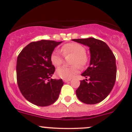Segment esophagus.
<instances>
[{
  "label": "esophagus",
  "mask_w": 132,
  "mask_h": 132,
  "mask_svg": "<svg viewBox=\"0 0 132 132\" xmlns=\"http://www.w3.org/2000/svg\"><path fill=\"white\" fill-rule=\"evenodd\" d=\"M63 81L64 82H68L69 81H70V79H63Z\"/></svg>",
  "instance_id": "esophagus-1"
}]
</instances>
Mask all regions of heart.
I'll return each instance as SVG.
<instances>
[{"instance_id":"heart-1","label":"heart","mask_w":132,"mask_h":132,"mask_svg":"<svg viewBox=\"0 0 132 132\" xmlns=\"http://www.w3.org/2000/svg\"><path fill=\"white\" fill-rule=\"evenodd\" d=\"M62 54L67 56L73 55L71 59V66H63L57 70V75L63 79H71L79 71L80 66H84L87 64L88 58L86 55V48L80 44L77 43H70L64 45L61 48ZM52 63L55 66H59L63 62V56L58 51H54L50 57Z\"/></svg>"}]
</instances>
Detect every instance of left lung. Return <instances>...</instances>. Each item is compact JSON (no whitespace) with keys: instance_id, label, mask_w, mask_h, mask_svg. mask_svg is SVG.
Segmentation results:
<instances>
[{"instance_id":"8db88e82","label":"left lung","mask_w":132,"mask_h":132,"mask_svg":"<svg viewBox=\"0 0 132 132\" xmlns=\"http://www.w3.org/2000/svg\"><path fill=\"white\" fill-rule=\"evenodd\" d=\"M73 41L89 47L91 59L89 66L82 73L89 78L80 80L76 90L80 101L86 104H96L103 101L110 94L116 78V57L109 46L103 41L89 38L73 39Z\"/></svg>"}]
</instances>
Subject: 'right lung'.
<instances>
[{
  "label": "right lung",
  "mask_w": 132,
  "mask_h": 132,
  "mask_svg": "<svg viewBox=\"0 0 132 132\" xmlns=\"http://www.w3.org/2000/svg\"><path fill=\"white\" fill-rule=\"evenodd\" d=\"M61 43L43 39L31 42L18 55L17 83L22 95L32 104L45 107L58 99L64 82L62 79H50L55 72L50 57Z\"/></svg>",
  "instance_id": "add662e5"
}]
</instances>
